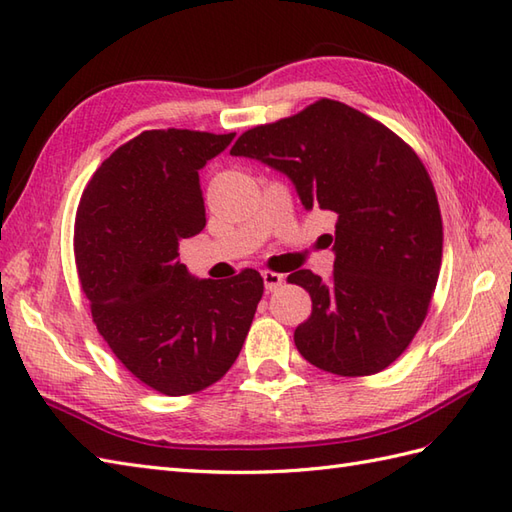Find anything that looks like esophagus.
<instances>
[{
    "label": "esophagus",
    "instance_id": "obj_1",
    "mask_svg": "<svg viewBox=\"0 0 512 512\" xmlns=\"http://www.w3.org/2000/svg\"><path fill=\"white\" fill-rule=\"evenodd\" d=\"M261 279H264V288L268 292H275L279 285L285 281L283 275H279V272H272V270H264L261 272Z\"/></svg>",
    "mask_w": 512,
    "mask_h": 512
}]
</instances>
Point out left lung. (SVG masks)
Segmentation results:
<instances>
[{"mask_svg": "<svg viewBox=\"0 0 512 512\" xmlns=\"http://www.w3.org/2000/svg\"><path fill=\"white\" fill-rule=\"evenodd\" d=\"M231 154L285 174L307 211L336 218L331 279L312 270L288 277L312 296L296 349L336 375L384 371L423 325L441 272V209L421 159L384 124L336 100L246 130Z\"/></svg>", "mask_w": 512, "mask_h": 512, "instance_id": "8db88e82", "label": "left lung"}]
</instances>
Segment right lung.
I'll use <instances>...</instances> for the list:
<instances>
[{
	"mask_svg": "<svg viewBox=\"0 0 512 512\" xmlns=\"http://www.w3.org/2000/svg\"><path fill=\"white\" fill-rule=\"evenodd\" d=\"M235 133L144 130L93 174L76 216L78 277L100 336L170 397L211 386L242 351L264 279H196L178 242L205 229L200 176Z\"/></svg>",
	"mask_w": 512,
	"mask_h": 512,
	"instance_id": "obj_1",
	"label": "right lung"
}]
</instances>
